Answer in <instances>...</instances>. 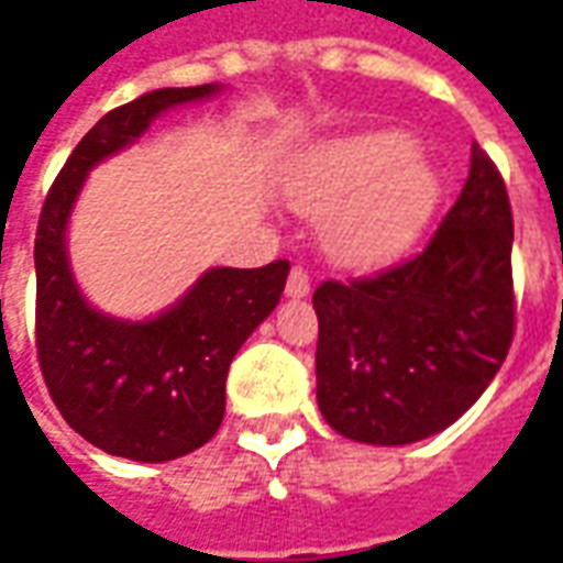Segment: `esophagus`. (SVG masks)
<instances>
[{
    "instance_id": "obj_1",
    "label": "esophagus",
    "mask_w": 563,
    "mask_h": 563,
    "mask_svg": "<svg viewBox=\"0 0 563 563\" xmlns=\"http://www.w3.org/2000/svg\"><path fill=\"white\" fill-rule=\"evenodd\" d=\"M310 292V274H307L301 265H295L289 271V280H286V295H292V298H301V295Z\"/></svg>"
}]
</instances>
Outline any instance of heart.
<instances>
[{"label":"heart","mask_w":563,"mask_h":563,"mask_svg":"<svg viewBox=\"0 0 563 563\" xmlns=\"http://www.w3.org/2000/svg\"><path fill=\"white\" fill-rule=\"evenodd\" d=\"M437 192V174L416 156V141L395 129L313 150L286 186L292 208L322 213V250L343 265L401 253L431 217Z\"/></svg>","instance_id":"obj_1"}]
</instances>
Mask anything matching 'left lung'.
Masks as SVG:
<instances>
[{
  "instance_id": "left-lung-1",
  "label": "left lung",
  "mask_w": 563,
  "mask_h": 563,
  "mask_svg": "<svg viewBox=\"0 0 563 563\" xmlns=\"http://www.w3.org/2000/svg\"><path fill=\"white\" fill-rule=\"evenodd\" d=\"M313 310L317 401L338 434L404 446L467 413L516 334L512 208L488 153L473 141L467 184L416 256L319 283Z\"/></svg>"
}]
</instances>
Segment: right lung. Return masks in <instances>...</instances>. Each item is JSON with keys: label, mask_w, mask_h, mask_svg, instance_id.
Masks as SVG:
<instances>
[{"label": "right lung", "mask_w": 563, "mask_h": 563, "mask_svg": "<svg viewBox=\"0 0 563 563\" xmlns=\"http://www.w3.org/2000/svg\"><path fill=\"white\" fill-rule=\"evenodd\" d=\"M210 92L213 84L168 87L108 111L71 150L38 217L35 350L44 386L84 440L120 459L159 464L217 434L234 353L277 307L289 277L286 258L262 268H213L147 322L96 313L71 280L66 222L87 172L132 144L165 108Z\"/></svg>", "instance_id": "1"}]
</instances>
